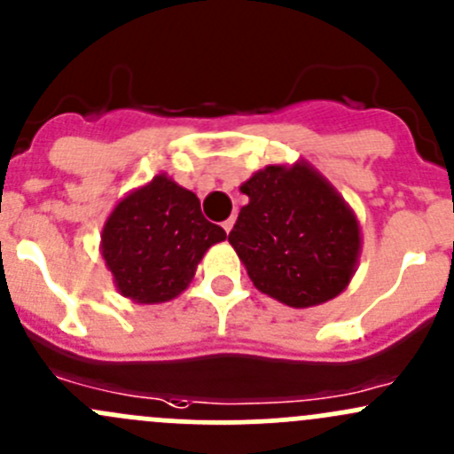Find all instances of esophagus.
<instances>
[{"mask_svg":"<svg viewBox=\"0 0 454 454\" xmlns=\"http://www.w3.org/2000/svg\"><path fill=\"white\" fill-rule=\"evenodd\" d=\"M232 226H235V219H226V222H223V231L226 232H231L232 231Z\"/></svg>","mask_w":454,"mask_h":454,"instance_id":"esophagus-1","label":"esophagus"}]
</instances>
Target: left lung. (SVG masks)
<instances>
[{
	"label": "left lung",
	"mask_w": 454,
	"mask_h": 454,
	"mask_svg": "<svg viewBox=\"0 0 454 454\" xmlns=\"http://www.w3.org/2000/svg\"><path fill=\"white\" fill-rule=\"evenodd\" d=\"M248 195L228 241L250 281L278 303L305 309L349 286L363 250L351 206L305 160L268 164L239 186Z\"/></svg>",
	"instance_id": "8db88e82"
}]
</instances>
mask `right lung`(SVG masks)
I'll use <instances>...</instances> for the list:
<instances>
[{
    "label": "right lung",
    "mask_w": 454,
    "mask_h": 454,
    "mask_svg": "<svg viewBox=\"0 0 454 454\" xmlns=\"http://www.w3.org/2000/svg\"><path fill=\"white\" fill-rule=\"evenodd\" d=\"M223 239L226 231L204 219L198 195L160 173L114 206L100 254L118 294L155 305L180 296L206 250Z\"/></svg>",
    "instance_id": "add662e5"
}]
</instances>
